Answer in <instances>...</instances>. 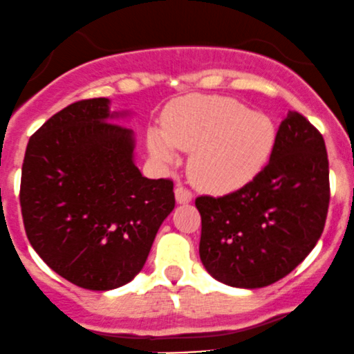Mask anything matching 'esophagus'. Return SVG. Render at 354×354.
<instances>
[{
  "instance_id": "esophagus-1",
  "label": "esophagus",
  "mask_w": 354,
  "mask_h": 354,
  "mask_svg": "<svg viewBox=\"0 0 354 354\" xmlns=\"http://www.w3.org/2000/svg\"><path fill=\"white\" fill-rule=\"evenodd\" d=\"M174 197H176V202L178 203H188L192 202V192H188L187 188L183 187H176V190H174Z\"/></svg>"
}]
</instances>
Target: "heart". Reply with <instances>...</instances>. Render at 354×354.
<instances>
[{
  "mask_svg": "<svg viewBox=\"0 0 354 354\" xmlns=\"http://www.w3.org/2000/svg\"><path fill=\"white\" fill-rule=\"evenodd\" d=\"M162 131H147L149 154L160 166L190 152L188 176L210 194H230L248 185L274 151L277 130L267 114L223 95H188L162 114Z\"/></svg>",
  "mask_w": 354,
  "mask_h": 354,
  "instance_id": "b5f03b06",
  "label": "heart"
}]
</instances>
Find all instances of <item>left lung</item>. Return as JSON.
<instances>
[{
    "label": "left lung",
    "instance_id": "8db88e82",
    "mask_svg": "<svg viewBox=\"0 0 354 354\" xmlns=\"http://www.w3.org/2000/svg\"><path fill=\"white\" fill-rule=\"evenodd\" d=\"M324 137L296 111L277 130L269 164L240 190L195 200L200 260L219 283L257 289L283 279L319 241L329 209Z\"/></svg>",
    "mask_w": 354,
    "mask_h": 354
}]
</instances>
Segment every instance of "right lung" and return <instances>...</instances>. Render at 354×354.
Returning <instances> with one entry per match:
<instances>
[{
    "instance_id": "obj_1",
    "label": "right lung",
    "mask_w": 354,
    "mask_h": 354,
    "mask_svg": "<svg viewBox=\"0 0 354 354\" xmlns=\"http://www.w3.org/2000/svg\"><path fill=\"white\" fill-rule=\"evenodd\" d=\"M85 99L49 118L25 151L20 205L25 233L42 260L70 283L109 291L145 266L173 212L171 180H149L135 164L128 111Z\"/></svg>"
}]
</instances>
